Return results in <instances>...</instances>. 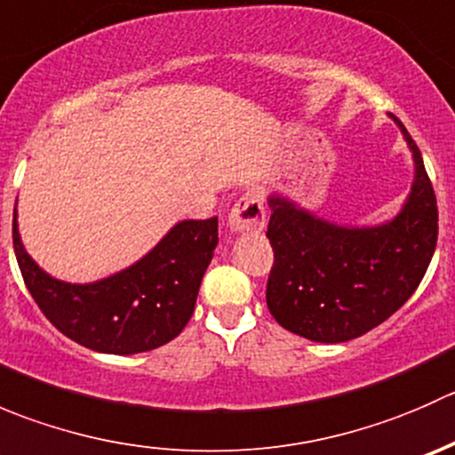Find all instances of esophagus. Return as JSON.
<instances>
[{
    "label": "esophagus",
    "mask_w": 455,
    "mask_h": 455,
    "mask_svg": "<svg viewBox=\"0 0 455 455\" xmlns=\"http://www.w3.org/2000/svg\"><path fill=\"white\" fill-rule=\"evenodd\" d=\"M266 224L264 198L259 191L251 189L235 202V206L228 213V227L231 231H261Z\"/></svg>",
    "instance_id": "34e87169"
}]
</instances>
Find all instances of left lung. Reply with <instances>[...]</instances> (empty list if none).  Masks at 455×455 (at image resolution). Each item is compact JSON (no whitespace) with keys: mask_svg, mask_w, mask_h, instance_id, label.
Masks as SVG:
<instances>
[{"mask_svg":"<svg viewBox=\"0 0 455 455\" xmlns=\"http://www.w3.org/2000/svg\"><path fill=\"white\" fill-rule=\"evenodd\" d=\"M414 182L398 215L379 227H341L270 196L266 237L275 261L266 304L282 328L319 343L370 332L414 295L438 240V206L423 156L396 116Z\"/></svg>","mask_w":455,"mask_h":455,"instance_id":"left-lung-1","label":"left lung"}]
</instances>
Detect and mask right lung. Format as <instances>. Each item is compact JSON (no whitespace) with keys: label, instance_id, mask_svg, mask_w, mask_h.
I'll list each match as a JSON object with an SVG mask.
<instances>
[{"label":"right lung","instance_id":"1","mask_svg":"<svg viewBox=\"0 0 455 455\" xmlns=\"http://www.w3.org/2000/svg\"><path fill=\"white\" fill-rule=\"evenodd\" d=\"M12 244L26 288L59 332L105 355H136L176 339L194 315L218 246V218L178 222L130 268L92 283L61 282L39 268L21 244L17 209Z\"/></svg>","mask_w":455,"mask_h":455}]
</instances>
